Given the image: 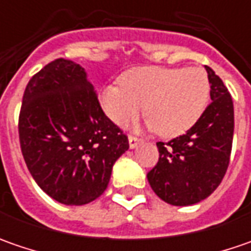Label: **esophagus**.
Listing matches in <instances>:
<instances>
[{
    "instance_id": "esophagus-1",
    "label": "esophagus",
    "mask_w": 251,
    "mask_h": 251,
    "mask_svg": "<svg viewBox=\"0 0 251 251\" xmlns=\"http://www.w3.org/2000/svg\"><path fill=\"white\" fill-rule=\"evenodd\" d=\"M141 138H138V137H134V135H130L128 137V144H130V148L132 150V148H135V147H138L141 144Z\"/></svg>"
}]
</instances>
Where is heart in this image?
I'll return each instance as SVG.
<instances>
[{"instance_id": "b5f03b06", "label": "heart", "mask_w": 251, "mask_h": 251, "mask_svg": "<svg viewBox=\"0 0 251 251\" xmlns=\"http://www.w3.org/2000/svg\"><path fill=\"white\" fill-rule=\"evenodd\" d=\"M209 98L207 73L197 67H140L99 92L103 113L117 126H126L144 109L147 126L162 137H177L202 116Z\"/></svg>"}]
</instances>
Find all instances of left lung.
<instances>
[{"label":"left lung","instance_id":"1","mask_svg":"<svg viewBox=\"0 0 251 251\" xmlns=\"http://www.w3.org/2000/svg\"><path fill=\"white\" fill-rule=\"evenodd\" d=\"M211 103L190 130L156 142L159 160L147 177L155 194L172 205H193L207 198L226 173L233 141V100L222 79L205 67Z\"/></svg>","mask_w":251,"mask_h":251}]
</instances>
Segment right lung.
<instances>
[{
    "mask_svg": "<svg viewBox=\"0 0 251 251\" xmlns=\"http://www.w3.org/2000/svg\"><path fill=\"white\" fill-rule=\"evenodd\" d=\"M19 142L32 177L65 205L106 190L128 138L103 113L79 64L57 58L30 78L19 113Z\"/></svg>",
    "mask_w": 251,
    "mask_h": 251,
    "instance_id": "obj_1",
    "label": "right lung"
}]
</instances>
